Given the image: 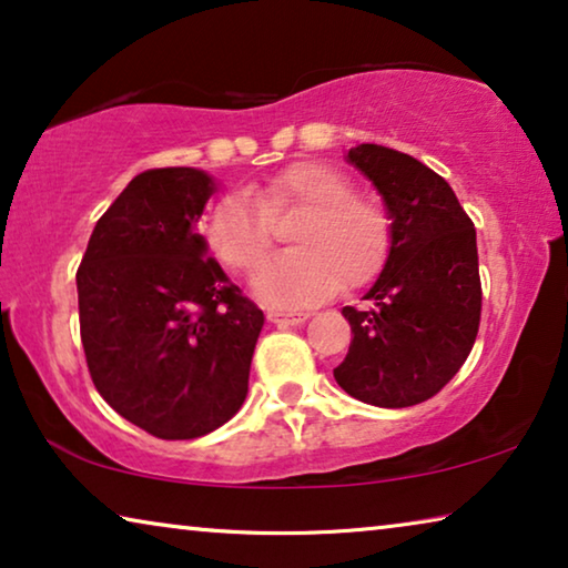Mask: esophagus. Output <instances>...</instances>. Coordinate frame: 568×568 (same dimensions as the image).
Returning a JSON list of instances; mask_svg holds the SVG:
<instances>
[{
	"label": "esophagus",
	"mask_w": 568,
	"mask_h": 568,
	"mask_svg": "<svg viewBox=\"0 0 568 568\" xmlns=\"http://www.w3.org/2000/svg\"><path fill=\"white\" fill-rule=\"evenodd\" d=\"M311 313L306 311H267V321L270 324H277V326H301L306 324Z\"/></svg>",
	"instance_id": "34e87169"
}]
</instances>
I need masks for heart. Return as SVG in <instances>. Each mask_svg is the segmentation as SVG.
<instances>
[{"label":"heart","mask_w":568,"mask_h":568,"mask_svg":"<svg viewBox=\"0 0 568 568\" xmlns=\"http://www.w3.org/2000/svg\"><path fill=\"white\" fill-rule=\"evenodd\" d=\"M303 216L291 230L293 252L270 260L252 277L260 301L277 308L306 306L336 293L342 283L375 281L390 255V219L377 201L357 196L342 171L306 160L285 168L250 193L214 203L201 232L211 255L234 273H250L273 247L271 219Z\"/></svg>","instance_id":"1"}]
</instances>
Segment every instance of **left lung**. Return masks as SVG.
Wrapping results in <instances>:
<instances>
[{
	"label": "left lung",
	"mask_w": 568,
	"mask_h": 568,
	"mask_svg": "<svg viewBox=\"0 0 568 568\" xmlns=\"http://www.w3.org/2000/svg\"><path fill=\"white\" fill-rule=\"evenodd\" d=\"M346 160L383 196L393 240L365 295L372 306L342 308L354 336L334 377L362 403L408 408L442 390L477 338V232L452 185L420 160L369 142Z\"/></svg>",
	"instance_id": "8db88e82"
}]
</instances>
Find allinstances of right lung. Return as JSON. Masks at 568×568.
Instances as JSON below:
<instances>
[{
  "mask_svg": "<svg viewBox=\"0 0 568 568\" xmlns=\"http://www.w3.org/2000/svg\"><path fill=\"white\" fill-rule=\"evenodd\" d=\"M216 189L199 168L134 175L97 222L75 273L99 395L165 442L206 436L242 408L265 324L199 234Z\"/></svg>",
  "mask_w": 568,
  "mask_h": 568,
  "instance_id": "1",
  "label": "right lung"
}]
</instances>
